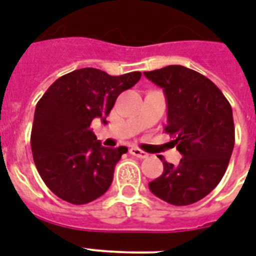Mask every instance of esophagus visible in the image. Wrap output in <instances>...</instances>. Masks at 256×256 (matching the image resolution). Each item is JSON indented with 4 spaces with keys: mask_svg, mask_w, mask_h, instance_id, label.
I'll return each mask as SVG.
<instances>
[{
    "mask_svg": "<svg viewBox=\"0 0 256 256\" xmlns=\"http://www.w3.org/2000/svg\"><path fill=\"white\" fill-rule=\"evenodd\" d=\"M128 151H130V154H132V155L139 158V159H144V158L148 156V154L144 152V151H142V150L136 148V147H132V148L128 150Z\"/></svg>",
    "mask_w": 256,
    "mask_h": 256,
    "instance_id": "esophagus-1",
    "label": "esophagus"
}]
</instances>
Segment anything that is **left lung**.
Returning <instances> with one entry per match:
<instances>
[{
  "label": "left lung",
  "mask_w": 256,
  "mask_h": 256,
  "mask_svg": "<svg viewBox=\"0 0 256 256\" xmlns=\"http://www.w3.org/2000/svg\"><path fill=\"white\" fill-rule=\"evenodd\" d=\"M167 100L166 132L182 155L178 166L164 159L163 174L148 184L166 202L184 206L200 201L224 178L236 132L229 101L204 74L182 66L144 72Z\"/></svg>",
  "instance_id": "left-lung-1"
}]
</instances>
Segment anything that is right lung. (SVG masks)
I'll use <instances>...</instances> for the list:
<instances>
[{
    "mask_svg": "<svg viewBox=\"0 0 256 256\" xmlns=\"http://www.w3.org/2000/svg\"><path fill=\"white\" fill-rule=\"evenodd\" d=\"M140 76L81 68L58 78L38 101L31 130L32 158L42 180L62 200L82 205L109 189L116 164L128 147H104L90 124L94 118L106 124L118 96Z\"/></svg>",
    "mask_w": 256,
    "mask_h": 256,
    "instance_id": "right-lung-1",
    "label": "right lung"
}]
</instances>
